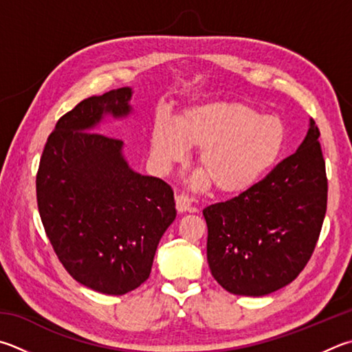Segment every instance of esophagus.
<instances>
[{
  "label": "esophagus",
  "mask_w": 352,
  "mask_h": 352,
  "mask_svg": "<svg viewBox=\"0 0 352 352\" xmlns=\"http://www.w3.org/2000/svg\"><path fill=\"white\" fill-rule=\"evenodd\" d=\"M175 206L178 212H186V210H190V198L184 194L175 195Z\"/></svg>",
  "instance_id": "1"
}]
</instances>
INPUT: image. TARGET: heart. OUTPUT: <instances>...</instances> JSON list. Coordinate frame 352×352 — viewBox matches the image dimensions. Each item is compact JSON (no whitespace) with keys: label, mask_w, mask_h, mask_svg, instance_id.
<instances>
[{"label":"heart","mask_w":352,"mask_h":352,"mask_svg":"<svg viewBox=\"0 0 352 352\" xmlns=\"http://www.w3.org/2000/svg\"><path fill=\"white\" fill-rule=\"evenodd\" d=\"M286 127L274 115H260L241 101H209L184 109L178 120L155 118L151 152L162 170L200 149L201 184L210 182L221 194H240L266 175L285 149Z\"/></svg>","instance_id":"b5f03b06"}]
</instances>
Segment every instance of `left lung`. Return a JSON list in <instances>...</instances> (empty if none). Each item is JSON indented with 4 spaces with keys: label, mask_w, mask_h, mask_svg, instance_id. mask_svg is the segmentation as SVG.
Here are the masks:
<instances>
[{
    "label": "left lung",
    "mask_w": 352,
    "mask_h": 352,
    "mask_svg": "<svg viewBox=\"0 0 352 352\" xmlns=\"http://www.w3.org/2000/svg\"><path fill=\"white\" fill-rule=\"evenodd\" d=\"M314 120L303 143L239 197L203 209L210 274L226 291L260 297L296 280L327 214L328 180Z\"/></svg>",
    "instance_id": "left-lung-1"
}]
</instances>
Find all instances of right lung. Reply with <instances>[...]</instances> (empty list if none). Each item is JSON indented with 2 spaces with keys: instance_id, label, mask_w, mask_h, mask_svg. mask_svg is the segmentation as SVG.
<instances>
[{
  "instance_id": "add662e5",
  "label": "right lung",
  "mask_w": 352,
  "mask_h": 352,
  "mask_svg": "<svg viewBox=\"0 0 352 352\" xmlns=\"http://www.w3.org/2000/svg\"><path fill=\"white\" fill-rule=\"evenodd\" d=\"M131 87L89 97L58 120L36 174L38 210L56 257L76 282L123 296L144 283L160 239L175 220L174 190L132 170L123 142L94 132L124 118Z\"/></svg>"
}]
</instances>
